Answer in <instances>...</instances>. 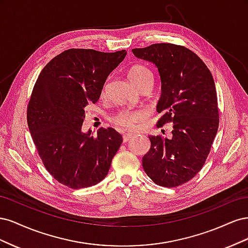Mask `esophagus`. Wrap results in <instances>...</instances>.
I'll return each mask as SVG.
<instances>
[{
  "label": "esophagus",
  "mask_w": 248,
  "mask_h": 248,
  "mask_svg": "<svg viewBox=\"0 0 248 248\" xmlns=\"http://www.w3.org/2000/svg\"><path fill=\"white\" fill-rule=\"evenodd\" d=\"M131 138H132V134L131 133H126V134H124V136H123V141L127 142L129 140H131Z\"/></svg>",
  "instance_id": "esophagus-1"
}]
</instances>
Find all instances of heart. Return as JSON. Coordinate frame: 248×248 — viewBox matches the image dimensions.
Listing matches in <instances>:
<instances>
[{"label":"heart","instance_id":"b5f03b06","mask_svg":"<svg viewBox=\"0 0 248 248\" xmlns=\"http://www.w3.org/2000/svg\"><path fill=\"white\" fill-rule=\"evenodd\" d=\"M128 76L131 81L138 88L142 86L147 82H153V74L145 65H134L128 71ZM107 86L103 88V93ZM148 110L145 108H125L120 109L117 114L111 118V122L115 125L122 127L124 129L134 130L137 129L139 125L144 122L148 118Z\"/></svg>","mask_w":248,"mask_h":248}]
</instances>
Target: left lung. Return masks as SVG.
Returning a JSON list of instances; mask_svg holds the SVG:
<instances>
[{"label": "left lung", "instance_id": "left-lung-1", "mask_svg": "<svg viewBox=\"0 0 248 248\" xmlns=\"http://www.w3.org/2000/svg\"><path fill=\"white\" fill-rule=\"evenodd\" d=\"M133 55L153 63L161 80L157 127L172 123L171 139L149 137L151 148L142 168L157 185L176 187L202 170L219 125L214 79L190 49L171 43L133 48Z\"/></svg>", "mask_w": 248, "mask_h": 248}]
</instances>
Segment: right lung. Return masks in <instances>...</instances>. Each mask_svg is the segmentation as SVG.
<instances>
[{
  "label": "right lung",
  "mask_w": 248,
  "mask_h": 248,
  "mask_svg": "<svg viewBox=\"0 0 248 248\" xmlns=\"http://www.w3.org/2000/svg\"><path fill=\"white\" fill-rule=\"evenodd\" d=\"M127 51L71 48L49 61L40 72L28 104L27 120L44 167L72 189L96 185L107 177L122 136L99 128L81 131L85 108L99 99L109 73Z\"/></svg>",
  "instance_id": "right-lung-1"
}]
</instances>
